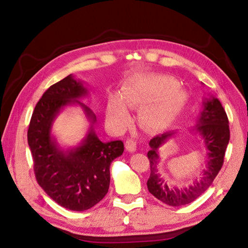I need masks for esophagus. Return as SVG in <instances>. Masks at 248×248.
<instances>
[{"instance_id":"1","label":"esophagus","mask_w":248,"mask_h":248,"mask_svg":"<svg viewBox=\"0 0 248 248\" xmlns=\"http://www.w3.org/2000/svg\"><path fill=\"white\" fill-rule=\"evenodd\" d=\"M125 148L130 152L136 151V141L134 140H127L125 141Z\"/></svg>"}]
</instances>
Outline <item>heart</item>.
Here are the masks:
<instances>
[{
  "label": "heart",
  "mask_w": 248,
  "mask_h": 248,
  "mask_svg": "<svg viewBox=\"0 0 248 248\" xmlns=\"http://www.w3.org/2000/svg\"><path fill=\"white\" fill-rule=\"evenodd\" d=\"M186 100V92L179 87L175 78L159 75H138L124 83L120 98L113 96L108 100L107 119L113 128L123 129L130 119L128 108H139L152 101L140 109V119L145 124L154 125L177 116Z\"/></svg>",
  "instance_id": "obj_1"
}]
</instances>
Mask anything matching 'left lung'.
<instances>
[{
  "label": "left lung",
  "instance_id": "8db88e82",
  "mask_svg": "<svg viewBox=\"0 0 248 248\" xmlns=\"http://www.w3.org/2000/svg\"><path fill=\"white\" fill-rule=\"evenodd\" d=\"M196 123L197 124L191 131L202 138L208 152L202 177L200 180L194 181L192 186L182 188L168 186L157 170V164L160 162L159 149L178 134L177 131L156 135L149 141L150 150L147 154L150 162V177L147 181L148 191L160 202L171 207L191 203L198 198L211 186L223 166L225 152L230 139V131L227 115L217 98L210 96V98L203 100L202 110Z\"/></svg>",
  "mask_w": 248,
  "mask_h": 248
}]
</instances>
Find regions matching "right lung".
<instances>
[{
    "label": "right lung",
    "instance_id": "right-lung-1",
    "mask_svg": "<svg viewBox=\"0 0 248 248\" xmlns=\"http://www.w3.org/2000/svg\"><path fill=\"white\" fill-rule=\"evenodd\" d=\"M87 94L83 82L72 75L55 83L36 104L28 131L37 182L56 203L71 211H85L103 199L109 186L110 163L124 150L121 140H100L93 129L96 115L78 101ZM68 105H78L91 124L80 144L65 150L51 134V127Z\"/></svg>",
    "mask_w": 248,
    "mask_h": 248
}]
</instances>
